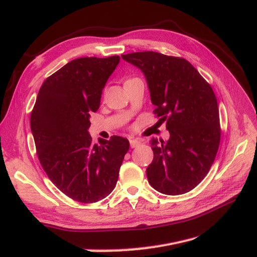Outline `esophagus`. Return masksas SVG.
I'll return each instance as SVG.
<instances>
[{"mask_svg":"<svg viewBox=\"0 0 257 257\" xmlns=\"http://www.w3.org/2000/svg\"><path fill=\"white\" fill-rule=\"evenodd\" d=\"M141 144H142V142L138 141V139H134V138H131V139H130L131 148H136V147H138Z\"/></svg>","mask_w":257,"mask_h":257,"instance_id":"esophagus-1","label":"esophagus"}]
</instances>
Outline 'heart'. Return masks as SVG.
Listing matches in <instances>:
<instances>
[{
    "label": "heart",
    "instance_id": "heart-1",
    "mask_svg": "<svg viewBox=\"0 0 257 257\" xmlns=\"http://www.w3.org/2000/svg\"><path fill=\"white\" fill-rule=\"evenodd\" d=\"M135 79H138V78H135V77H133V78H127L125 81H124V83L130 82V81H132V80H135Z\"/></svg>",
    "mask_w": 257,
    "mask_h": 257
}]
</instances>
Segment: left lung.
Returning a JSON list of instances; mask_svg holds the SVG:
<instances>
[{
    "label": "left lung",
    "mask_w": 257,
    "mask_h": 257,
    "mask_svg": "<svg viewBox=\"0 0 257 257\" xmlns=\"http://www.w3.org/2000/svg\"><path fill=\"white\" fill-rule=\"evenodd\" d=\"M122 59L145 74L153 113L166 121L170 134L166 143L151 141L154 158L146 170L148 181L166 195L188 193L209 173L220 146L219 107L211 85L183 58L141 51Z\"/></svg>",
    "instance_id": "8db88e82"
}]
</instances>
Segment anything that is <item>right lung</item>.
<instances>
[{"instance_id": "add662e5", "label": "right lung", "mask_w": 257, "mask_h": 257, "mask_svg": "<svg viewBox=\"0 0 257 257\" xmlns=\"http://www.w3.org/2000/svg\"><path fill=\"white\" fill-rule=\"evenodd\" d=\"M120 57L79 58L46 79L31 112V130L38 160L51 182L66 196L92 204L109 195L118 181L126 138L92 143L90 113Z\"/></svg>"}]
</instances>
